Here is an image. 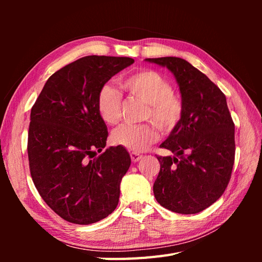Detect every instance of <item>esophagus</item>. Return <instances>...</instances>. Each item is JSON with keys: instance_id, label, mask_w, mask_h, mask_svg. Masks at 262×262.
Here are the masks:
<instances>
[{"instance_id": "1", "label": "esophagus", "mask_w": 262, "mask_h": 262, "mask_svg": "<svg viewBox=\"0 0 262 262\" xmlns=\"http://www.w3.org/2000/svg\"><path fill=\"white\" fill-rule=\"evenodd\" d=\"M130 156H131L132 162H134V163L140 161L141 158H142V155H140V154L137 153V152H131V153H130Z\"/></svg>"}]
</instances>
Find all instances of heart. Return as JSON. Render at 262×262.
Listing matches in <instances>:
<instances>
[{
	"mask_svg": "<svg viewBox=\"0 0 262 262\" xmlns=\"http://www.w3.org/2000/svg\"><path fill=\"white\" fill-rule=\"evenodd\" d=\"M120 85L131 96L147 104L144 120L156 123L163 132L176 128L184 115V101L175 92L168 78L157 71L142 69L121 78ZM122 96L115 87L105 84L96 98V108L101 120L116 124L120 120ZM160 133L153 123L122 124L114 132L112 139L117 145L133 152H142L158 140Z\"/></svg>",
	"mask_w": 262,
	"mask_h": 262,
	"instance_id": "1",
	"label": "heart"
}]
</instances>
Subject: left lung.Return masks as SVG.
<instances>
[{
    "label": "left lung",
    "instance_id": "obj_1",
    "mask_svg": "<svg viewBox=\"0 0 262 262\" xmlns=\"http://www.w3.org/2000/svg\"><path fill=\"white\" fill-rule=\"evenodd\" d=\"M175 75L184 115L160 147L175 156H156L161 169L155 199L180 214L209 208L224 193L235 161V124L226 97L210 78L181 58L145 59Z\"/></svg>",
    "mask_w": 262,
    "mask_h": 262
}]
</instances>
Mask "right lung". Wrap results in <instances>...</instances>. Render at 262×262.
<instances>
[{
    "label": "right lung",
    "instance_id": "1",
    "mask_svg": "<svg viewBox=\"0 0 262 262\" xmlns=\"http://www.w3.org/2000/svg\"><path fill=\"white\" fill-rule=\"evenodd\" d=\"M133 62L89 55L69 63L48 78L31 108L30 175L43 201L70 223H95L118 205L131 158L120 145L102 150L108 130L96 98L102 85Z\"/></svg>",
    "mask_w": 262,
    "mask_h": 262
}]
</instances>
